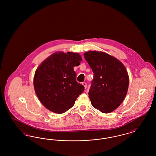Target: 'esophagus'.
Segmentation results:
<instances>
[{
    "label": "esophagus",
    "instance_id": "esophagus-1",
    "mask_svg": "<svg viewBox=\"0 0 156 156\" xmlns=\"http://www.w3.org/2000/svg\"><path fill=\"white\" fill-rule=\"evenodd\" d=\"M82 85L84 86L85 89H86L87 87V83H86L85 82H82Z\"/></svg>",
    "mask_w": 156,
    "mask_h": 156
}]
</instances>
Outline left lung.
Returning <instances> with one entry per match:
<instances>
[{"instance_id":"8db88e82","label":"left lung","mask_w":156,"mask_h":156,"mask_svg":"<svg viewBox=\"0 0 156 156\" xmlns=\"http://www.w3.org/2000/svg\"><path fill=\"white\" fill-rule=\"evenodd\" d=\"M83 55L94 73L88 93L92 105L104 113L113 111L127 94L129 79L126 68L105 52L90 51Z\"/></svg>"}]
</instances>
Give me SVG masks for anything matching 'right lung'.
I'll list each match as a JSON object with an SVG mask.
<instances>
[{
    "label": "right lung",
    "mask_w": 156,
    "mask_h": 156,
    "mask_svg": "<svg viewBox=\"0 0 156 156\" xmlns=\"http://www.w3.org/2000/svg\"><path fill=\"white\" fill-rule=\"evenodd\" d=\"M82 61L78 53H54L37 68L34 88L40 101L48 110L62 113L72 108L84 86L76 81L74 67Z\"/></svg>",
    "instance_id": "add662e5"
}]
</instances>
